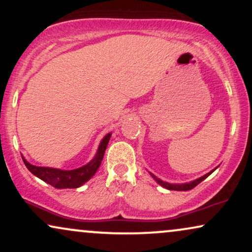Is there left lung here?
Masks as SVG:
<instances>
[{"instance_id":"left-lung-1","label":"left lung","mask_w":252,"mask_h":252,"mask_svg":"<svg viewBox=\"0 0 252 252\" xmlns=\"http://www.w3.org/2000/svg\"><path fill=\"white\" fill-rule=\"evenodd\" d=\"M214 171H215V168L213 171L209 172V173L205 174V176H203V177L199 178V179H196V180H194V181H190V183H187V184H168V183H165V181H163L161 179H159V178L154 176V174H152V173H151V176H152V178H154L156 181H157L159 185H160V186H163L164 189H170V190H189V189H194V187H195L196 185H199L200 183H201V181L205 180L207 177L211 176V174Z\"/></svg>"}]
</instances>
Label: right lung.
I'll use <instances>...</instances> for the list:
<instances>
[{
  "instance_id": "right-lung-1",
  "label": "right lung",
  "mask_w": 252,
  "mask_h": 252,
  "mask_svg": "<svg viewBox=\"0 0 252 252\" xmlns=\"http://www.w3.org/2000/svg\"><path fill=\"white\" fill-rule=\"evenodd\" d=\"M111 133H108L103 137L101 141L100 145H98L97 152L93 158L85 166L75 168V170H59V168H52V167H41V166H34V165L28 163L24 157L23 161L28 170L34 176L39 178L45 183L50 184L51 186L56 187V189H78L84 185L86 181H88L92 177L94 176L95 172L100 167L101 161H102L104 151H106L108 143H109Z\"/></svg>"
}]
</instances>
